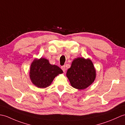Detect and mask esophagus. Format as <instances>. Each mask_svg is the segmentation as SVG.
I'll use <instances>...</instances> for the list:
<instances>
[{
	"mask_svg": "<svg viewBox=\"0 0 125 125\" xmlns=\"http://www.w3.org/2000/svg\"><path fill=\"white\" fill-rule=\"evenodd\" d=\"M61 69L63 70V72H65L66 71V68H65V65H63L62 66H61Z\"/></svg>",
	"mask_w": 125,
	"mask_h": 125,
	"instance_id": "34e87169",
	"label": "esophagus"
}]
</instances>
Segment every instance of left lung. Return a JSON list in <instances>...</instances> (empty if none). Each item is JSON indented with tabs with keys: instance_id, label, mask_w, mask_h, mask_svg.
<instances>
[{
	"instance_id": "obj_1",
	"label": "left lung",
	"mask_w": 125,
	"mask_h": 125,
	"mask_svg": "<svg viewBox=\"0 0 125 125\" xmlns=\"http://www.w3.org/2000/svg\"><path fill=\"white\" fill-rule=\"evenodd\" d=\"M66 76L71 86L78 89H84L94 82L96 71L93 64L89 59L78 57L72 62Z\"/></svg>"
}]
</instances>
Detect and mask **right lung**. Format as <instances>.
Instances as JSON below:
<instances>
[{
	"mask_svg": "<svg viewBox=\"0 0 125 125\" xmlns=\"http://www.w3.org/2000/svg\"><path fill=\"white\" fill-rule=\"evenodd\" d=\"M59 66L52 65L44 58L34 60L32 63L30 70L31 82L39 88H46L51 85L54 78L62 73Z\"/></svg>",
	"mask_w": 125,
	"mask_h": 125,
	"instance_id": "obj_1",
	"label": "right lung"
}]
</instances>
